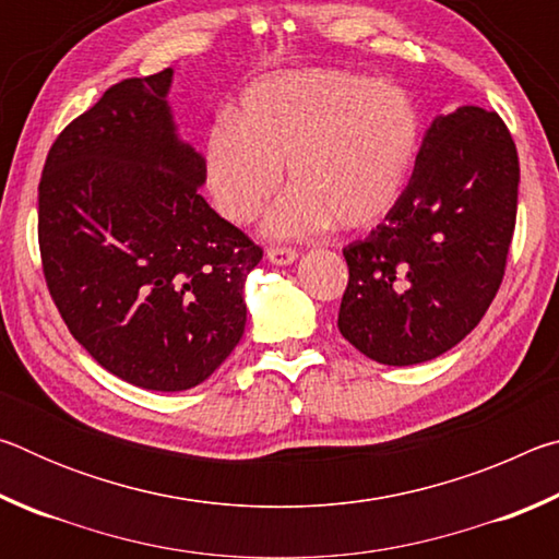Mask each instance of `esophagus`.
<instances>
[{
	"instance_id": "34e87169",
	"label": "esophagus",
	"mask_w": 559,
	"mask_h": 559,
	"mask_svg": "<svg viewBox=\"0 0 559 559\" xmlns=\"http://www.w3.org/2000/svg\"><path fill=\"white\" fill-rule=\"evenodd\" d=\"M266 259L271 263H276V266H288L298 259V251L296 249H286V246H271L266 251Z\"/></svg>"
}]
</instances>
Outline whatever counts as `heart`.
Segmentation results:
<instances>
[{
	"label": "heart",
	"mask_w": 559,
	"mask_h": 559,
	"mask_svg": "<svg viewBox=\"0 0 559 559\" xmlns=\"http://www.w3.org/2000/svg\"><path fill=\"white\" fill-rule=\"evenodd\" d=\"M421 112L396 83L302 69L251 83L229 122L206 130L210 200L231 224L257 222L286 167L290 189L266 219L276 239L337 226L365 231L402 200L421 147Z\"/></svg>",
	"instance_id": "1"
}]
</instances>
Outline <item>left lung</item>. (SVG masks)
Returning a JSON list of instances; mask_svg holds the SVG:
<instances>
[{"mask_svg": "<svg viewBox=\"0 0 559 559\" xmlns=\"http://www.w3.org/2000/svg\"><path fill=\"white\" fill-rule=\"evenodd\" d=\"M518 182V150L498 112L461 106L433 120L402 200L343 249L337 328L347 343L394 367L459 345L503 281Z\"/></svg>", "mask_w": 559, "mask_h": 559, "instance_id": "left-lung-1", "label": "left lung"}]
</instances>
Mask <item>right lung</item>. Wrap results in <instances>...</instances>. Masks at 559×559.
Instances as JSON below:
<instances>
[{"label": "right lung", "instance_id": "obj_1", "mask_svg": "<svg viewBox=\"0 0 559 559\" xmlns=\"http://www.w3.org/2000/svg\"><path fill=\"white\" fill-rule=\"evenodd\" d=\"M173 69L126 79L56 138L39 182L44 278L71 335L143 390L204 382L239 345L261 246L204 197L177 138Z\"/></svg>", "mask_w": 559, "mask_h": 559}]
</instances>
